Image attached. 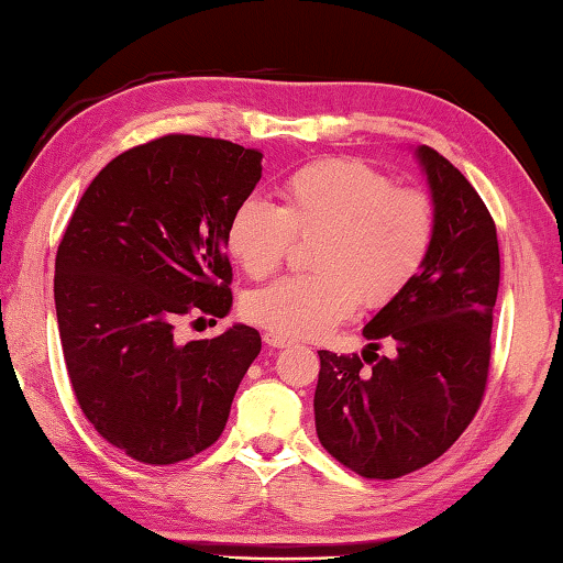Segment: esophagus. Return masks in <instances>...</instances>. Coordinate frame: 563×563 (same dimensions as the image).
<instances>
[{"label":"esophagus","instance_id":"obj_1","mask_svg":"<svg viewBox=\"0 0 563 563\" xmlns=\"http://www.w3.org/2000/svg\"><path fill=\"white\" fill-rule=\"evenodd\" d=\"M263 342L268 347H275V350H280V347H288L290 345V340L288 338H283V335H278V332H265L263 335Z\"/></svg>","mask_w":563,"mask_h":563}]
</instances>
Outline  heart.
I'll return each mask as SVG.
<instances>
[{
    "label": "heart",
    "instance_id": "obj_1",
    "mask_svg": "<svg viewBox=\"0 0 563 563\" xmlns=\"http://www.w3.org/2000/svg\"><path fill=\"white\" fill-rule=\"evenodd\" d=\"M295 235L320 241L312 275H288L247 295L245 316L283 338H320L365 305L393 300L415 278L434 235L432 203L350 158L302 166L283 206L245 198L228 223V247L253 278L288 258Z\"/></svg>",
    "mask_w": 563,
    "mask_h": 563
}]
</instances>
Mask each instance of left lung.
Wrapping results in <instances>:
<instances>
[{
	"label": "left lung",
	"mask_w": 563,
	"mask_h": 563,
	"mask_svg": "<svg viewBox=\"0 0 563 563\" xmlns=\"http://www.w3.org/2000/svg\"><path fill=\"white\" fill-rule=\"evenodd\" d=\"M427 178L434 235L422 268L387 300L362 335L389 340L357 355L320 350L318 440L338 462L369 479L434 462L460 440L487 387L492 322L499 292V241L487 206L450 161L412 148Z\"/></svg>",
	"instance_id": "left-lung-1"
}]
</instances>
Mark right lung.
Returning <instances> with one entry per match:
<instances>
[{"label": "right lung", "mask_w": 563, "mask_h": 563, "mask_svg": "<svg viewBox=\"0 0 563 563\" xmlns=\"http://www.w3.org/2000/svg\"><path fill=\"white\" fill-rule=\"evenodd\" d=\"M231 141L164 136L91 180L56 251L54 305L74 395L103 440L146 464L188 460L221 437L261 352L233 322L180 345L188 312L233 308L228 223L263 176Z\"/></svg>", "instance_id": "add662e5"}]
</instances>
